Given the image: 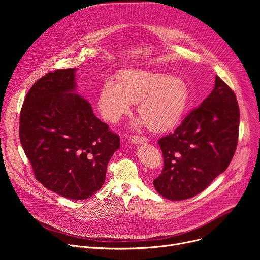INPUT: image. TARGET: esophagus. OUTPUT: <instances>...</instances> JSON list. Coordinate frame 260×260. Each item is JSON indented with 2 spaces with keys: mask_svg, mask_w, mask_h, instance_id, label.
I'll return each instance as SVG.
<instances>
[{
  "mask_svg": "<svg viewBox=\"0 0 260 260\" xmlns=\"http://www.w3.org/2000/svg\"><path fill=\"white\" fill-rule=\"evenodd\" d=\"M131 141L134 144H141V143H146L148 141V139L144 136H133Z\"/></svg>",
  "mask_w": 260,
  "mask_h": 260,
  "instance_id": "34e87169",
  "label": "esophagus"
}]
</instances>
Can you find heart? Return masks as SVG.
Returning a JSON list of instances; mask_svg holds the SVG:
<instances>
[{"instance_id":"1","label":"heart","mask_w":260,"mask_h":260,"mask_svg":"<svg viewBox=\"0 0 260 260\" xmlns=\"http://www.w3.org/2000/svg\"><path fill=\"white\" fill-rule=\"evenodd\" d=\"M187 102L188 89L181 79L143 70L124 71L119 83L106 80L98 98L101 114L112 123L129 113L132 104L138 103L139 116L148 128L155 132L173 127Z\"/></svg>"}]
</instances>
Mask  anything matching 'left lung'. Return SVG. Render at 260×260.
<instances>
[{"instance_id":"8db88e82","label":"left lung","mask_w":260,"mask_h":260,"mask_svg":"<svg viewBox=\"0 0 260 260\" xmlns=\"http://www.w3.org/2000/svg\"><path fill=\"white\" fill-rule=\"evenodd\" d=\"M240 110L234 90L218 76L210 95L158 140L164 168L153 180L166 199L182 201L205 190L230 166L238 145Z\"/></svg>"}]
</instances>
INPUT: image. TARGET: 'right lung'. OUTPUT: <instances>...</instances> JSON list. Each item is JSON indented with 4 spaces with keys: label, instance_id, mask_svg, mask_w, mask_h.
I'll return each mask as SVG.
<instances>
[{
    "label": "right lung",
    "instance_id": "1",
    "mask_svg": "<svg viewBox=\"0 0 260 260\" xmlns=\"http://www.w3.org/2000/svg\"><path fill=\"white\" fill-rule=\"evenodd\" d=\"M75 69H56L37 80L25 95L19 139L35 178L49 190L85 200L105 182L120 138L72 91Z\"/></svg>",
    "mask_w": 260,
    "mask_h": 260
}]
</instances>
